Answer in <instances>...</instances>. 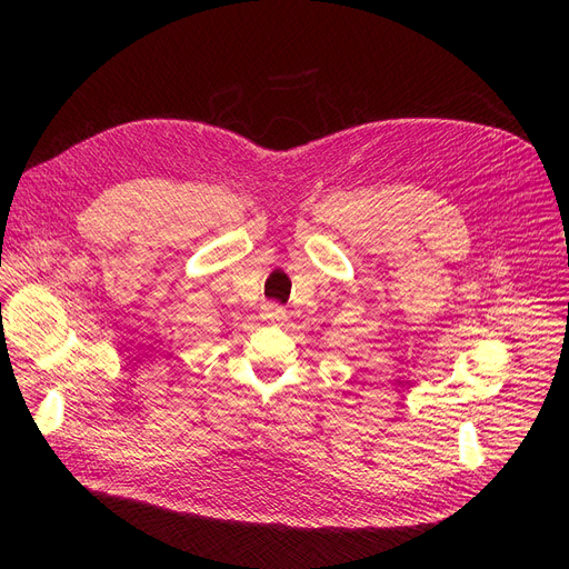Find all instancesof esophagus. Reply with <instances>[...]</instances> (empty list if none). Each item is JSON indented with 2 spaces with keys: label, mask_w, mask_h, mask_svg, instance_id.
I'll use <instances>...</instances> for the list:
<instances>
[{
  "label": "esophagus",
  "mask_w": 569,
  "mask_h": 569,
  "mask_svg": "<svg viewBox=\"0 0 569 569\" xmlns=\"http://www.w3.org/2000/svg\"><path fill=\"white\" fill-rule=\"evenodd\" d=\"M262 318H267V320H283L286 318V309L279 307L277 302H267V305H262Z\"/></svg>",
  "instance_id": "1"
}]
</instances>
